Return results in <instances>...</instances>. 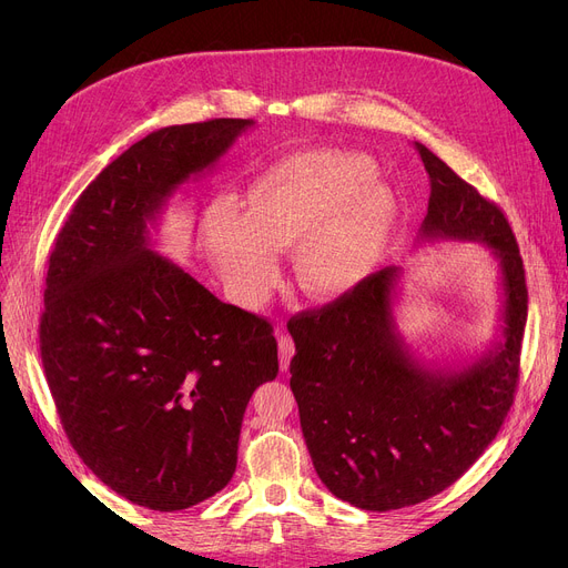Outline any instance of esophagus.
Segmentation results:
<instances>
[{
	"label": "esophagus",
	"mask_w": 568,
	"mask_h": 568,
	"mask_svg": "<svg viewBox=\"0 0 568 568\" xmlns=\"http://www.w3.org/2000/svg\"><path fill=\"white\" fill-rule=\"evenodd\" d=\"M292 356H294V341L287 334H281L278 336V362H281L283 371L290 368Z\"/></svg>",
	"instance_id": "1"
}]
</instances>
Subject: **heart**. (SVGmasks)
Returning <instances> with one entry per match:
<instances>
[{"label":"heart","instance_id":"obj_1","mask_svg":"<svg viewBox=\"0 0 568 568\" xmlns=\"http://www.w3.org/2000/svg\"><path fill=\"white\" fill-rule=\"evenodd\" d=\"M206 209L204 248L232 300L257 306L278 278V251L294 246L296 285L334 302L364 283L396 227L398 195L375 163L343 149H306L266 168L246 191Z\"/></svg>","mask_w":568,"mask_h":568}]
</instances>
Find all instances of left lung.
I'll return each mask as SVG.
<instances>
[{
	"label": "left lung",
	"mask_w": 568,
	"mask_h": 568,
	"mask_svg": "<svg viewBox=\"0 0 568 568\" xmlns=\"http://www.w3.org/2000/svg\"><path fill=\"white\" fill-rule=\"evenodd\" d=\"M430 179L419 242H479L497 260L499 338L474 362L416 359L396 317L398 266L287 322L290 386L322 484L366 511L419 504L474 465L514 405L527 322L523 257L501 209L416 142Z\"/></svg>",
	"instance_id": "8db88e82"
}]
</instances>
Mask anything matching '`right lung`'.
<instances>
[{"instance_id":"obj_1","label":"right lung","mask_w":568,"mask_h":568,"mask_svg":"<svg viewBox=\"0 0 568 568\" xmlns=\"http://www.w3.org/2000/svg\"><path fill=\"white\" fill-rule=\"evenodd\" d=\"M253 126L149 133L82 191L50 253L39 338L59 419L108 488L154 511L227 486L246 405L278 375L274 326L216 300L152 236L168 200Z\"/></svg>"}]
</instances>
